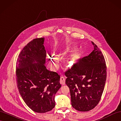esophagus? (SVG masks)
Instances as JSON below:
<instances>
[{
	"instance_id": "esophagus-1",
	"label": "esophagus",
	"mask_w": 121,
	"mask_h": 121,
	"mask_svg": "<svg viewBox=\"0 0 121 121\" xmlns=\"http://www.w3.org/2000/svg\"><path fill=\"white\" fill-rule=\"evenodd\" d=\"M60 83L61 85H65V78L64 76H61L60 78Z\"/></svg>"
}]
</instances>
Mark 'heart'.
Instances as JSON below:
<instances>
[{
    "label": "heart",
    "instance_id": "heart-1",
    "mask_svg": "<svg viewBox=\"0 0 121 121\" xmlns=\"http://www.w3.org/2000/svg\"><path fill=\"white\" fill-rule=\"evenodd\" d=\"M51 58L50 60H51V62L52 66L54 68H56L58 66V60L55 56H51ZM80 57L79 52L78 51H74L72 52L68 57V60L69 61H71L72 64H75L77 62L78 59Z\"/></svg>",
    "mask_w": 121,
    "mask_h": 121
}]
</instances>
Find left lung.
<instances>
[{"instance_id": "8db88e82", "label": "left lung", "mask_w": 121, "mask_h": 121, "mask_svg": "<svg viewBox=\"0 0 121 121\" xmlns=\"http://www.w3.org/2000/svg\"><path fill=\"white\" fill-rule=\"evenodd\" d=\"M94 50L79 59L65 72L66 84L69 88L72 107L80 111H88L99 104L107 77V67L102 52L91 42Z\"/></svg>"}]
</instances>
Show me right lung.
<instances>
[{
  "mask_svg": "<svg viewBox=\"0 0 121 121\" xmlns=\"http://www.w3.org/2000/svg\"><path fill=\"white\" fill-rule=\"evenodd\" d=\"M44 40V37L35 38L23 48L16 68L20 95L26 105L37 113L47 112L55 107V95L61 87L60 76L45 65Z\"/></svg>",
  "mask_w": 121,
  "mask_h": 121,
  "instance_id": "add662e5",
  "label": "right lung"
}]
</instances>
